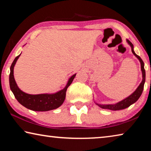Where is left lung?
<instances>
[{"label":"left lung","instance_id":"1","mask_svg":"<svg viewBox=\"0 0 151 151\" xmlns=\"http://www.w3.org/2000/svg\"><path fill=\"white\" fill-rule=\"evenodd\" d=\"M127 42L130 45H131V47L132 48V53L134 55V56H136V57L138 58V59H139L140 62V65H141V70H142V81L141 82V83L140 84V85L138 86L137 90L135 91L131 96L127 97V98L124 99V100H122L121 102H119V103H116L115 104H96L97 105H98L99 106H100L102 109L112 110V111H117V110H121V109H126V108H127V107H129V106H131L132 104L134 103L135 102H136L138 99H139V97L140 96V95H141V94L142 93L143 88H144V84L145 82V70L144 68V63H143V61L141 59V58H140L139 55H137L136 53L134 52L133 45H132L129 40H127Z\"/></svg>","mask_w":151,"mask_h":151}]
</instances>
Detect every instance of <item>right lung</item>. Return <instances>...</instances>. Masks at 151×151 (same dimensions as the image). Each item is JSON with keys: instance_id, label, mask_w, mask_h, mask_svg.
Returning a JSON list of instances; mask_svg holds the SVG:
<instances>
[{"instance_id": "add662e5", "label": "right lung", "mask_w": 151, "mask_h": 151, "mask_svg": "<svg viewBox=\"0 0 151 151\" xmlns=\"http://www.w3.org/2000/svg\"><path fill=\"white\" fill-rule=\"evenodd\" d=\"M20 55L17 56L12 62L11 66V73L9 75L10 87L19 103L26 108L35 111H48L57 109L58 107L61 106L65 99L66 91L67 90V88L72 83L73 79L75 77L76 74L70 78L65 88L58 91L57 93L52 94H27L20 91L18 87L13 75L14 66Z\"/></svg>"}]
</instances>
